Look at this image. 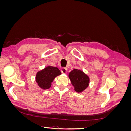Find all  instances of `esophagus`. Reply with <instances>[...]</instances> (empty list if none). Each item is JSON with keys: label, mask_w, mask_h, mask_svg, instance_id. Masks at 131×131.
Wrapping results in <instances>:
<instances>
[{"label": "esophagus", "mask_w": 131, "mask_h": 131, "mask_svg": "<svg viewBox=\"0 0 131 131\" xmlns=\"http://www.w3.org/2000/svg\"><path fill=\"white\" fill-rule=\"evenodd\" d=\"M61 72L63 74H66L67 72V68H62L61 69Z\"/></svg>", "instance_id": "obj_1"}]
</instances>
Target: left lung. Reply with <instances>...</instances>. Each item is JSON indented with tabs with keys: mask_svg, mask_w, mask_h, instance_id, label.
Listing matches in <instances>:
<instances>
[{
	"mask_svg": "<svg viewBox=\"0 0 131 131\" xmlns=\"http://www.w3.org/2000/svg\"><path fill=\"white\" fill-rule=\"evenodd\" d=\"M68 77L74 90L78 93H81L89 86V77L80 69H74L69 73Z\"/></svg>",
	"mask_w": 131,
	"mask_h": 131,
	"instance_id": "8db88e82",
	"label": "left lung"
}]
</instances>
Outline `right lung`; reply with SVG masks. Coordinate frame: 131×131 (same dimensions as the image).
I'll return each instance as SVG.
<instances>
[{
	"instance_id": "1",
	"label": "right lung",
	"mask_w": 131,
	"mask_h": 131,
	"mask_svg": "<svg viewBox=\"0 0 131 131\" xmlns=\"http://www.w3.org/2000/svg\"><path fill=\"white\" fill-rule=\"evenodd\" d=\"M61 74L57 67L49 66L37 72L35 81L39 88L47 90L50 88L54 78Z\"/></svg>"
}]
</instances>
